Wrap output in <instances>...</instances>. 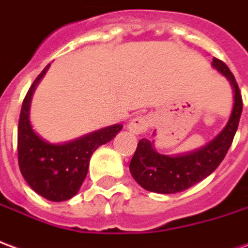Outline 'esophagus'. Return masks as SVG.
I'll return each instance as SVG.
<instances>
[{
    "label": "esophagus",
    "instance_id": "34e87169",
    "mask_svg": "<svg viewBox=\"0 0 248 248\" xmlns=\"http://www.w3.org/2000/svg\"><path fill=\"white\" fill-rule=\"evenodd\" d=\"M152 119L148 115H141L135 119H132L128 124V131L133 135H142L148 131V128L151 126Z\"/></svg>",
    "mask_w": 248,
    "mask_h": 248
}]
</instances>
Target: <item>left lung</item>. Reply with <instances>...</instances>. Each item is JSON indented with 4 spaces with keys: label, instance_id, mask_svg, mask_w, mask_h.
Segmentation results:
<instances>
[{
    "label": "left lung",
    "instance_id": "left-lung-1",
    "mask_svg": "<svg viewBox=\"0 0 248 248\" xmlns=\"http://www.w3.org/2000/svg\"><path fill=\"white\" fill-rule=\"evenodd\" d=\"M211 66L227 78L234 91V107L229 122L223 131L203 148L178 156L161 155L155 149L153 141L141 139L132 157L129 170L137 184L145 190L173 194L189 189L216 170L232 144L243 108L242 95L235 78L226 63L214 58Z\"/></svg>",
    "mask_w": 248,
    "mask_h": 248
}]
</instances>
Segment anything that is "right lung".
Masks as SVG:
<instances>
[{
    "instance_id": "right-lung-1",
    "label": "right lung",
    "mask_w": 248,
    "mask_h": 248,
    "mask_svg": "<svg viewBox=\"0 0 248 248\" xmlns=\"http://www.w3.org/2000/svg\"><path fill=\"white\" fill-rule=\"evenodd\" d=\"M48 67L50 64L43 68L23 99L18 122V165L23 178L37 194L52 202H61L79 191L92 153L111 141L123 125L107 126L64 144H50L38 136L29 120V111L34 90Z\"/></svg>"
}]
</instances>
